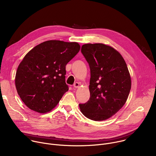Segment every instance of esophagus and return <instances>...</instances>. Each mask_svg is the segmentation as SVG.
<instances>
[{"label":"esophagus","instance_id":"esophagus-1","mask_svg":"<svg viewBox=\"0 0 156 156\" xmlns=\"http://www.w3.org/2000/svg\"><path fill=\"white\" fill-rule=\"evenodd\" d=\"M73 87H75V88H77V87H80V83H78V82H76L74 83L73 84Z\"/></svg>","mask_w":156,"mask_h":156}]
</instances>
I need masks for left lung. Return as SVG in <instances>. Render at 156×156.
Listing matches in <instances>:
<instances>
[{"label": "left lung", "instance_id": "1", "mask_svg": "<svg viewBox=\"0 0 156 156\" xmlns=\"http://www.w3.org/2000/svg\"><path fill=\"white\" fill-rule=\"evenodd\" d=\"M81 51L91 72L90 98L79 104L81 112L92 120H107L128 99L131 82L127 65L117 51L104 44H86Z\"/></svg>", "mask_w": 156, "mask_h": 156}]
</instances>
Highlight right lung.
Segmentation results:
<instances>
[{
    "label": "right lung",
    "mask_w": 156,
    "mask_h": 156,
    "mask_svg": "<svg viewBox=\"0 0 156 156\" xmlns=\"http://www.w3.org/2000/svg\"><path fill=\"white\" fill-rule=\"evenodd\" d=\"M80 49L75 42L50 40L38 44L25 56L16 70L15 86L29 108L44 114L58 104L69 90L65 66Z\"/></svg>",
    "instance_id": "obj_1"
}]
</instances>
